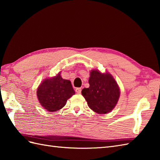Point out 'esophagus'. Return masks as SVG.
<instances>
[{"label": "esophagus", "instance_id": "esophagus-1", "mask_svg": "<svg viewBox=\"0 0 160 160\" xmlns=\"http://www.w3.org/2000/svg\"><path fill=\"white\" fill-rule=\"evenodd\" d=\"M75 92H76V93H77V94H81V88H76Z\"/></svg>", "mask_w": 160, "mask_h": 160}]
</instances>
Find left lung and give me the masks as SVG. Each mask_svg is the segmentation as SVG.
Segmentation results:
<instances>
[{"mask_svg": "<svg viewBox=\"0 0 160 160\" xmlns=\"http://www.w3.org/2000/svg\"><path fill=\"white\" fill-rule=\"evenodd\" d=\"M90 87L81 91L89 108L98 113H108L114 108L120 97V89L111 74L92 70Z\"/></svg>", "mask_w": 160, "mask_h": 160, "instance_id": "left-lung-1", "label": "left lung"}]
</instances>
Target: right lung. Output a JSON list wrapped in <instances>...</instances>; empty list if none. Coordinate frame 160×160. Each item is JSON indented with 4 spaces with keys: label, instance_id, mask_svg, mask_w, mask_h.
<instances>
[{
    "label": "right lung",
    "instance_id": "obj_1",
    "mask_svg": "<svg viewBox=\"0 0 160 160\" xmlns=\"http://www.w3.org/2000/svg\"><path fill=\"white\" fill-rule=\"evenodd\" d=\"M74 94L70 81L63 79L60 72L55 77L44 80L37 90L39 102L48 112L61 109Z\"/></svg>",
    "mask_w": 160,
    "mask_h": 160
}]
</instances>
